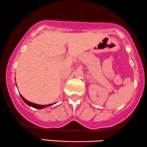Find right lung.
Instances as JSON below:
<instances>
[{"label":"right lung","mask_w":147,"mask_h":147,"mask_svg":"<svg viewBox=\"0 0 147 147\" xmlns=\"http://www.w3.org/2000/svg\"><path fill=\"white\" fill-rule=\"evenodd\" d=\"M20 97H21V98H22V100H23V101L25 102L26 104L28 105L29 106L32 107L36 108V109H43V108H45V107H47L51 106V105H52L54 104V103H53V104H50V105H37V104H34V103H32V102H31L27 100H26L25 98H24L23 97H22L21 95H20Z\"/></svg>","instance_id":"obj_1"}]
</instances>
